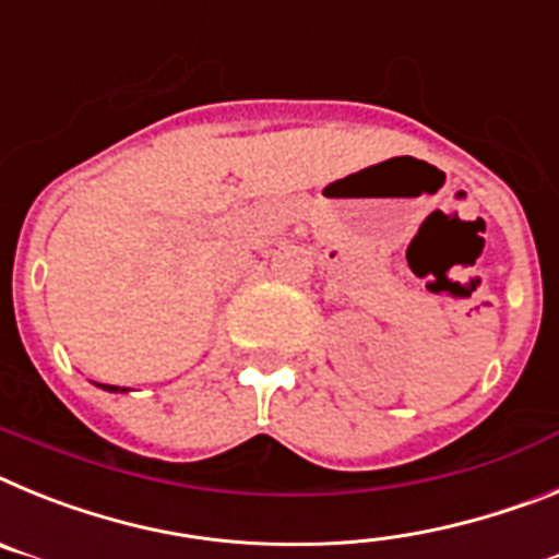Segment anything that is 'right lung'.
<instances>
[{"instance_id": "add662e5", "label": "right lung", "mask_w": 559, "mask_h": 559, "mask_svg": "<svg viewBox=\"0 0 559 559\" xmlns=\"http://www.w3.org/2000/svg\"><path fill=\"white\" fill-rule=\"evenodd\" d=\"M98 388H104V391H109V394H126V391H129V388H120V385H100V382Z\"/></svg>"}]
</instances>
